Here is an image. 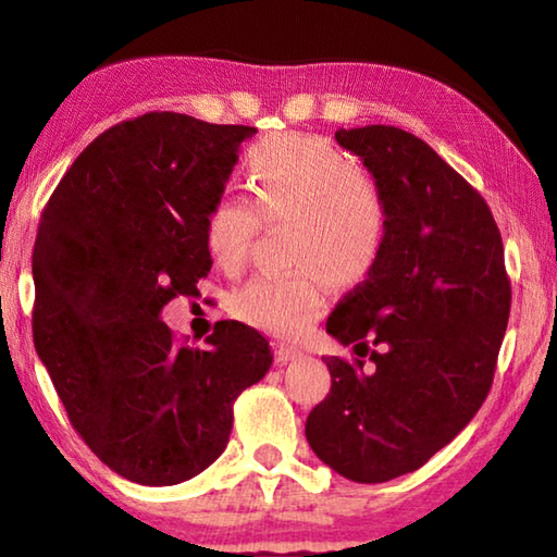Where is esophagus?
I'll return each mask as SVG.
<instances>
[{"label":"esophagus","mask_w":557,"mask_h":557,"mask_svg":"<svg viewBox=\"0 0 557 557\" xmlns=\"http://www.w3.org/2000/svg\"><path fill=\"white\" fill-rule=\"evenodd\" d=\"M275 356H277L280 363H289V361H295V358H299L301 351H299V348H295V346L280 344V346L275 348Z\"/></svg>","instance_id":"1"}]
</instances>
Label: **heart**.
<instances>
[{
    "label": "heart",
    "instance_id": "b5f03b06",
    "mask_svg": "<svg viewBox=\"0 0 557 557\" xmlns=\"http://www.w3.org/2000/svg\"><path fill=\"white\" fill-rule=\"evenodd\" d=\"M250 201L223 196L203 221L215 268L238 272L260 223H289L287 277H256L233 297L240 322L275 336H299L326 309V280L356 287L388 240V203L369 172L324 139L280 137L248 154Z\"/></svg>",
    "mask_w": 557,
    "mask_h": 557
}]
</instances>
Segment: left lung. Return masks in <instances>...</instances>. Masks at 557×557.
I'll list each match as a JSON object with an SVG mask.
<instances>
[{
	"mask_svg": "<svg viewBox=\"0 0 557 557\" xmlns=\"http://www.w3.org/2000/svg\"><path fill=\"white\" fill-rule=\"evenodd\" d=\"M388 203L379 265L338 301L326 332L366 361L324 358L332 391L309 412L314 455L358 484L420 469L469 425L492 388L511 285L486 201L410 132L338 129Z\"/></svg>",
	"mask_w": 557,
	"mask_h": 557,
	"instance_id": "left-lung-1",
	"label": "left lung"
}]
</instances>
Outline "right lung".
I'll return each instance as SVG.
<instances>
[{"label":"right lung","instance_id":"add662e5","mask_svg":"<svg viewBox=\"0 0 557 557\" xmlns=\"http://www.w3.org/2000/svg\"><path fill=\"white\" fill-rule=\"evenodd\" d=\"M256 127L147 112L102 132L55 186L34 243V346L71 425L120 476L172 486L228 445L233 403L270 371L268 338L219 322L206 348L162 322L199 295L203 221Z\"/></svg>","mask_w":557,"mask_h":557}]
</instances>
